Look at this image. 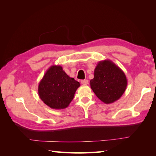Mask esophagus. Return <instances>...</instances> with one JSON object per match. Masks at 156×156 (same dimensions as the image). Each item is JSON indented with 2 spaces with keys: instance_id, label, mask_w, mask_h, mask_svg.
I'll return each instance as SVG.
<instances>
[{
  "instance_id": "1",
  "label": "esophagus",
  "mask_w": 156,
  "mask_h": 156,
  "mask_svg": "<svg viewBox=\"0 0 156 156\" xmlns=\"http://www.w3.org/2000/svg\"><path fill=\"white\" fill-rule=\"evenodd\" d=\"M81 83L83 85H87L88 84V80H81Z\"/></svg>"
}]
</instances>
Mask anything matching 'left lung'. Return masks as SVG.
I'll use <instances>...</instances> for the list:
<instances>
[{
    "instance_id": "1",
    "label": "left lung",
    "mask_w": 156,
    "mask_h": 156,
    "mask_svg": "<svg viewBox=\"0 0 156 156\" xmlns=\"http://www.w3.org/2000/svg\"><path fill=\"white\" fill-rule=\"evenodd\" d=\"M91 89L105 104L117 101L123 94L127 86L124 72L109 59L99 62L90 81Z\"/></svg>"
}]
</instances>
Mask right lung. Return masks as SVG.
Listing matches in <instances>:
<instances>
[{
    "label": "right lung",
    "mask_w": 156,
    "mask_h": 156,
    "mask_svg": "<svg viewBox=\"0 0 156 156\" xmlns=\"http://www.w3.org/2000/svg\"><path fill=\"white\" fill-rule=\"evenodd\" d=\"M80 82L70 78L59 65L48 68L38 86L39 97L53 109L67 108L74 97Z\"/></svg>",
    "instance_id": "right-lung-1"
}]
</instances>
